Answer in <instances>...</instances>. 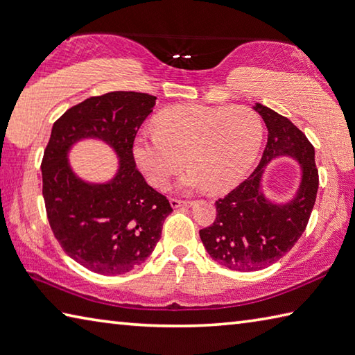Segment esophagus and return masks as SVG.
Masks as SVG:
<instances>
[{
	"label": "esophagus",
	"instance_id": "1",
	"mask_svg": "<svg viewBox=\"0 0 355 355\" xmlns=\"http://www.w3.org/2000/svg\"><path fill=\"white\" fill-rule=\"evenodd\" d=\"M170 204H171L173 209H179V207H182V205H189L190 202H189V200H182V199L171 198V199H170Z\"/></svg>",
	"mask_w": 355,
	"mask_h": 355
}]
</instances>
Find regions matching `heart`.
<instances>
[{
    "label": "heart",
    "instance_id": "1",
    "mask_svg": "<svg viewBox=\"0 0 355 355\" xmlns=\"http://www.w3.org/2000/svg\"><path fill=\"white\" fill-rule=\"evenodd\" d=\"M156 135L139 136L132 156L140 171L157 189L185 164L182 190L225 191L235 187L257 159L263 122L247 106L178 105L155 119Z\"/></svg>",
    "mask_w": 355,
    "mask_h": 355
}]
</instances>
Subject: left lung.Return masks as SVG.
Listing matches in <instances>:
<instances>
[{"instance_id": "left-lung-1", "label": "left lung", "mask_w": 355, "mask_h": 355, "mask_svg": "<svg viewBox=\"0 0 355 355\" xmlns=\"http://www.w3.org/2000/svg\"><path fill=\"white\" fill-rule=\"evenodd\" d=\"M253 108L269 131L263 157L244 182L216 200V219L199 230L209 255L238 272L272 266L295 245L306 230L318 190L315 150L303 131L267 106L257 103ZM282 155L300 164L302 182L293 200L277 205L263 196L260 179L270 160Z\"/></svg>"}]
</instances>
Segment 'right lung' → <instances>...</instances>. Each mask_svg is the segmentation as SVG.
<instances>
[{"label": "right lung", "mask_w": 355, "mask_h": 355, "mask_svg": "<svg viewBox=\"0 0 355 355\" xmlns=\"http://www.w3.org/2000/svg\"><path fill=\"white\" fill-rule=\"evenodd\" d=\"M155 105L156 97L145 92L114 91L72 106L52 126L42 160L46 213L66 255L91 272L120 275L142 264L173 211L132 156L137 131ZM82 138L103 139L116 151L119 168L108 183H85L71 171L67 153Z\"/></svg>", "instance_id": "right-lung-1"}]
</instances>
